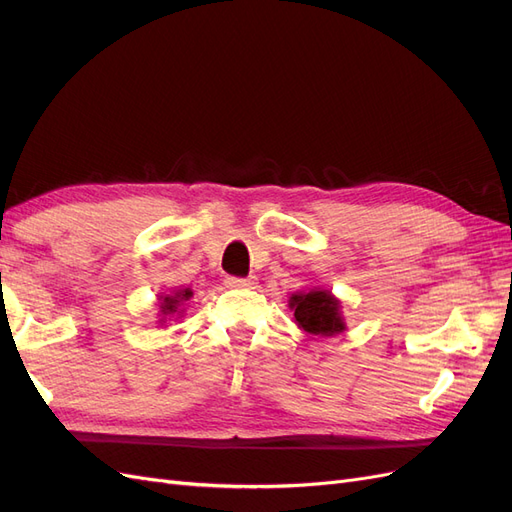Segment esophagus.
I'll use <instances>...</instances> for the list:
<instances>
[{
  "mask_svg": "<svg viewBox=\"0 0 512 512\" xmlns=\"http://www.w3.org/2000/svg\"><path fill=\"white\" fill-rule=\"evenodd\" d=\"M256 284V277H228L226 280L228 288H254Z\"/></svg>",
  "mask_w": 512,
  "mask_h": 512,
  "instance_id": "esophagus-1",
  "label": "esophagus"
}]
</instances>
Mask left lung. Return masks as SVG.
<instances>
[{
    "instance_id": "left-lung-1",
    "label": "left lung",
    "mask_w": 512,
    "mask_h": 512,
    "mask_svg": "<svg viewBox=\"0 0 512 512\" xmlns=\"http://www.w3.org/2000/svg\"><path fill=\"white\" fill-rule=\"evenodd\" d=\"M288 307L294 312L297 327L307 335L333 337L346 331L342 301L331 290L312 288L309 292H294Z\"/></svg>"
}]
</instances>
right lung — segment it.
Instances as JSON below:
<instances>
[{"instance_id":"add662e5","label":"right lung","mask_w":512,"mask_h":512,"mask_svg":"<svg viewBox=\"0 0 512 512\" xmlns=\"http://www.w3.org/2000/svg\"><path fill=\"white\" fill-rule=\"evenodd\" d=\"M192 288H175L170 290V294H158V307H160V320L158 324H166L168 320H173L175 316L183 314V305L185 301L192 299Z\"/></svg>"}]
</instances>
